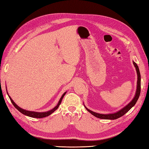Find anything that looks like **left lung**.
<instances>
[{"label": "left lung", "mask_w": 149, "mask_h": 149, "mask_svg": "<svg viewBox=\"0 0 149 149\" xmlns=\"http://www.w3.org/2000/svg\"><path fill=\"white\" fill-rule=\"evenodd\" d=\"M133 65H134V67L136 68L137 76H138L136 91L135 95H134V97L133 98V99L131 100V101L130 102V103H128V104H127L126 106L124 107V108H123L122 109H120V110H119L118 112H117L116 113H109V114H102V113H96V112H93V111H91V110L88 109V108H86V107L84 105L86 109L87 110L89 113H91L92 115H93L94 116L98 117V118H100V119L113 120V119H118V118H119V117L124 116V114L128 112L129 110L131 108H132V107L134 105L136 104L137 100H138V98H139V96H140V91H141V76H140V70H139V68H138V65H136L135 62H134V61H133Z\"/></svg>", "instance_id": "1"}]
</instances>
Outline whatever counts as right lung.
<instances>
[{"mask_svg": "<svg viewBox=\"0 0 149 149\" xmlns=\"http://www.w3.org/2000/svg\"><path fill=\"white\" fill-rule=\"evenodd\" d=\"M67 92H65L63 93V95L61 96V97L60 98V100H59V102L58 103L57 105L54 107V108H53V109H51V110H49V111L47 112H33V111H29V110H24L22 108H20L19 107H18V105H17L16 103L14 102L13 100H12V98L10 97V96H9V98L10 99V100H11V103H13V105L15 106V108L19 110V111L22 113L23 114H24V115L25 116H27L29 117H34V118H43V117H47V116H49V115H51V114L54 112L55 110H56V109H58V108L59 107V106H60V105L61 104V100L62 99H63V96L65 95V94H66Z\"/></svg>", "mask_w": 149, "mask_h": 149, "instance_id": "add662e5", "label": "right lung"}]
</instances>
